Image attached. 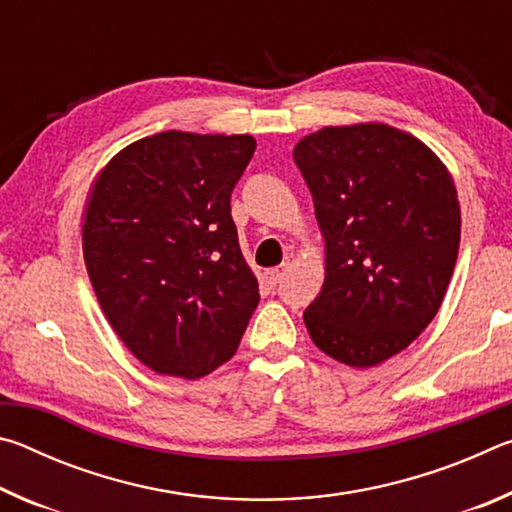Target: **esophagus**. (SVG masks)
<instances>
[{"label": "esophagus", "instance_id": "esophagus-1", "mask_svg": "<svg viewBox=\"0 0 512 512\" xmlns=\"http://www.w3.org/2000/svg\"><path fill=\"white\" fill-rule=\"evenodd\" d=\"M287 271H289V264H280V266H275V268H266V280H268V284H275L282 280L284 275H287Z\"/></svg>", "mask_w": 512, "mask_h": 512}]
</instances>
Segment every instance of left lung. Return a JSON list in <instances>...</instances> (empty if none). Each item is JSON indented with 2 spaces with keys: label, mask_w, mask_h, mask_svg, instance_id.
Returning <instances> with one entry per match:
<instances>
[{
  "label": "left lung",
  "mask_w": 512,
  "mask_h": 512,
  "mask_svg": "<svg viewBox=\"0 0 512 512\" xmlns=\"http://www.w3.org/2000/svg\"><path fill=\"white\" fill-rule=\"evenodd\" d=\"M293 160L325 239V282L305 311L327 357L372 368L418 339L443 305L461 244L452 173L388 124L325 126Z\"/></svg>",
  "instance_id": "1"
}]
</instances>
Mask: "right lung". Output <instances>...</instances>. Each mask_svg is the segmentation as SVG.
Segmentation results:
<instances>
[{
	"label": "right lung",
	"mask_w": 512,
	"mask_h": 512,
	"mask_svg": "<svg viewBox=\"0 0 512 512\" xmlns=\"http://www.w3.org/2000/svg\"><path fill=\"white\" fill-rule=\"evenodd\" d=\"M250 135L164 131L99 171L83 216V259L108 323L146 368L198 379L237 352L259 302L230 194Z\"/></svg>",
	"instance_id": "right-lung-1"
}]
</instances>
